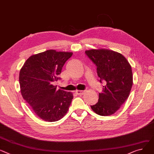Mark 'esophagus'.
<instances>
[{"label":"esophagus","mask_w":154,"mask_h":154,"mask_svg":"<svg viewBox=\"0 0 154 154\" xmlns=\"http://www.w3.org/2000/svg\"><path fill=\"white\" fill-rule=\"evenodd\" d=\"M85 93V90H77L76 94L79 95H82Z\"/></svg>","instance_id":"esophagus-1"}]
</instances>
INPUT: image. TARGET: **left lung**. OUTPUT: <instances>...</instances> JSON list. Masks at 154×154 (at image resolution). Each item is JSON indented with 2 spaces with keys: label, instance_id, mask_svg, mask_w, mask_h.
<instances>
[{
  "label": "left lung",
  "instance_id": "left-lung-1",
  "mask_svg": "<svg viewBox=\"0 0 154 154\" xmlns=\"http://www.w3.org/2000/svg\"><path fill=\"white\" fill-rule=\"evenodd\" d=\"M85 54L97 66L100 82L105 83L98 102L90 106L100 116H110L129 95L133 84L131 66L121 54L111 50L91 49L86 51Z\"/></svg>",
  "mask_w": 154,
  "mask_h": 154
}]
</instances>
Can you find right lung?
<instances>
[{
	"label": "right lung",
	"mask_w": 154,
	"mask_h": 154,
	"mask_svg": "<svg viewBox=\"0 0 154 154\" xmlns=\"http://www.w3.org/2000/svg\"><path fill=\"white\" fill-rule=\"evenodd\" d=\"M72 54L47 50L30 56L20 71L22 95L35 113L44 121L60 119L71 104L72 94L57 90L53 84L60 79L63 67Z\"/></svg>",
	"instance_id": "1"
}]
</instances>
